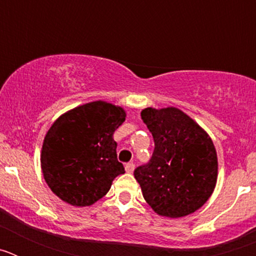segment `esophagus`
I'll list each match as a JSON object with an SVG mask.
<instances>
[{
    "instance_id": "1",
    "label": "esophagus",
    "mask_w": 256,
    "mask_h": 256,
    "mask_svg": "<svg viewBox=\"0 0 256 256\" xmlns=\"http://www.w3.org/2000/svg\"><path fill=\"white\" fill-rule=\"evenodd\" d=\"M133 170H134V164H133V162H128V164H126V173H132Z\"/></svg>"
}]
</instances>
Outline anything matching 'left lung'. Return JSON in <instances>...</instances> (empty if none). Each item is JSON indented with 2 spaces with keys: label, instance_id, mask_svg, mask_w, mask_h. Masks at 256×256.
<instances>
[{
  "label": "left lung",
  "instance_id": "8db88e82",
  "mask_svg": "<svg viewBox=\"0 0 256 256\" xmlns=\"http://www.w3.org/2000/svg\"><path fill=\"white\" fill-rule=\"evenodd\" d=\"M144 123L155 148L134 170L142 195L156 214L182 218L209 200L218 178V158L210 136L177 108H146Z\"/></svg>",
  "mask_w": 256,
  "mask_h": 256
}]
</instances>
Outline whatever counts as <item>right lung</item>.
Wrapping results in <instances>:
<instances>
[{
    "label": "right lung",
    "mask_w": 256,
    "mask_h": 256,
    "mask_svg": "<svg viewBox=\"0 0 256 256\" xmlns=\"http://www.w3.org/2000/svg\"><path fill=\"white\" fill-rule=\"evenodd\" d=\"M126 116L123 108L98 100L76 106L54 122L44 136L40 168L58 198L73 206H90L124 174L112 134Z\"/></svg>",
    "instance_id": "1"
}]
</instances>
